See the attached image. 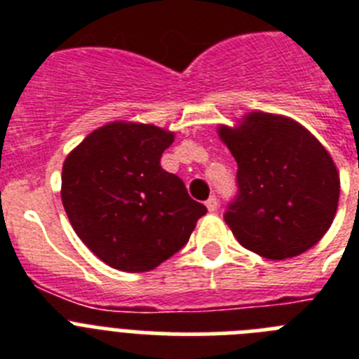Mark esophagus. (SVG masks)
Wrapping results in <instances>:
<instances>
[{"mask_svg": "<svg viewBox=\"0 0 359 359\" xmlns=\"http://www.w3.org/2000/svg\"><path fill=\"white\" fill-rule=\"evenodd\" d=\"M205 205H207L208 212H215V210H217V207H219V201H217V198H215V196H210V198L207 199V203H205Z\"/></svg>", "mask_w": 359, "mask_h": 359, "instance_id": "obj_1", "label": "esophagus"}]
</instances>
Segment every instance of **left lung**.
I'll list each match as a JSON object with an SVG mask.
<instances>
[{
    "label": "left lung",
    "instance_id": "8db88e82",
    "mask_svg": "<svg viewBox=\"0 0 359 359\" xmlns=\"http://www.w3.org/2000/svg\"><path fill=\"white\" fill-rule=\"evenodd\" d=\"M217 133L239 167V192L224 212L236 239L271 261L313 248L340 199V176L325 147L294 120L262 111Z\"/></svg>",
    "mask_w": 359,
    "mask_h": 359
}]
</instances>
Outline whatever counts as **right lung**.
I'll list each match as a JSON object with an SVG mask.
<instances>
[{"label": "right lung", "mask_w": 359, "mask_h": 359, "mask_svg": "<svg viewBox=\"0 0 359 359\" xmlns=\"http://www.w3.org/2000/svg\"><path fill=\"white\" fill-rule=\"evenodd\" d=\"M174 133L111 122L66 156L61 199L73 230L102 262L142 273L180 252L207 207L161 169Z\"/></svg>", "instance_id": "1"}]
</instances>
